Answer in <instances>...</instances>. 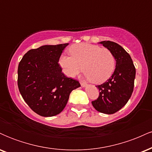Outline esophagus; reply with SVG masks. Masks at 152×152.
I'll list each match as a JSON object with an SVG mask.
<instances>
[{
  "label": "esophagus",
  "mask_w": 152,
  "mask_h": 152,
  "mask_svg": "<svg viewBox=\"0 0 152 152\" xmlns=\"http://www.w3.org/2000/svg\"><path fill=\"white\" fill-rule=\"evenodd\" d=\"M80 83H81V86H82V87H85V86H86V82H84V81H80Z\"/></svg>",
  "instance_id": "34e87169"
}]
</instances>
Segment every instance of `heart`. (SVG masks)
I'll use <instances>...</instances> for the list:
<instances>
[{
	"instance_id": "heart-1",
	"label": "heart",
	"mask_w": 152,
	"mask_h": 152,
	"mask_svg": "<svg viewBox=\"0 0 152 152\" xmlns=\"http://www.w3.org/2000/svg\"><path fill=\"white\" fill-rule=\"evenodd\" d=\"M71 56L63 55L59 64L64 74L74 77L83 70L87 78L94 83L109 79L115 69V57L111 50L89 43H79L69 49Z\"/></svg>"
}]
</instances>
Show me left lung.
Listing matches in <instances>:
<instances>
[{"mask_svg": "<svg viewBox=\"0 0 152 152\" xmlns=\"http://www.w3.org/2000/svg\"><path fill=\"white\" fill-rule=\"evenodd\" d=\"M111 50L116 60L114 74L104 83L96 86L99 96L92 102L96 110L112 114L126 105L134 90L136 69L130 55L118 43L110 41L100 42Z\"/></svg>", "mask_w": 152, "mask_h": 152, "instance_id": "obj_1", "label": "left lung"}]
</instances>
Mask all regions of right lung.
<instances>
[{
    "label": "right lung",
    "instance_id": "obj_1",
    "mask_svg": "<svg viewBox=\"0 0 152 152\" xmlns=\"http://www.w3.org/2000/svg\"><path fill=\"white\" fill-rule=\"evenodd\" d=\"M69 43L45 45L31 49L18 64V86L23 99L41 116L60 114L79 82L62 73L58 61Z\"/></svg>",
    "mask_w": 152,
    "mask_h": 152
}]
</instances>
